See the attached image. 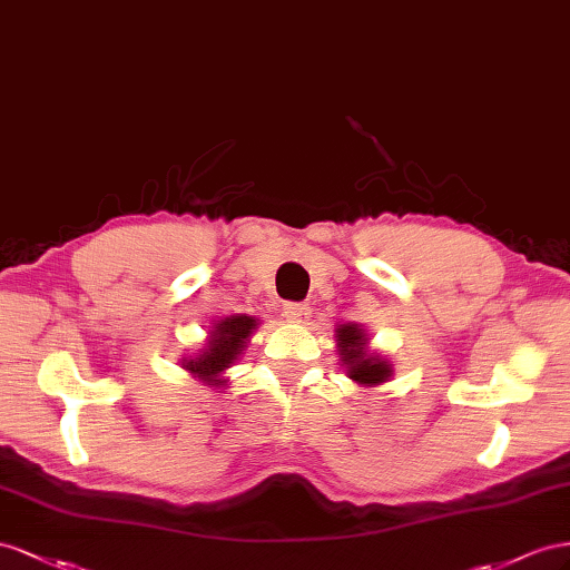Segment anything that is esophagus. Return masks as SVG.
<instances>
[{
	"mask_svg": "<svg viewBox=\"0 0 570 570\" xmlns=\"http://www.w3.org/2000/svg\"><path fill=\"white\" fill-rule=\"evenodd\" d=\"M284 315H286L288 322L303 324L307 317H311V307H307L305 303H286L284 305Z\"/></svg>",
	"mask_w": 570,
	"mask_h": 570,
	"instance_id": "34e87169",
	"label": "esophagus"
}]
</instances>
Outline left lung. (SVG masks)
<instances>
[{
    "label": "left lung",
    "instance_id": "8db88e82",
    "mask_svg": "<svg viewBox=\"0 0 570 570\" xmlns=\"http://www.w3.org/2000/svg\"><path fill=\"white\" fill-rule=\"evenodd\" d=\"M336 348L348 377L363 386H377L394 375L386 357L367 353V334L361 324H341L336 330Z\"/></svg>",
    "mask_w": 570,
    "mask_h": 570
}]
</instances>
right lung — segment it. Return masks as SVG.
Returning <instances> with one entry per match:
<instances>
[{
	"label": "right lung",
	"mask_w": 570,
	"mask_h": 570,
	"mask_svg": "<svg viewBox=\"0 0 570 570\" xmlns=\"http://www.w3.org/2000/svg\"><path fill=\"white\" fill-rule=\"evenodd\" d=\"M253 330H257V322L248 315H229L219 320L209 332L205 348L198 355L184 357L181 367L205 384H224L222 372L238 361L240 351H246Z\"/></svg>",
	"instance_id": "1"
}]
</instances>
